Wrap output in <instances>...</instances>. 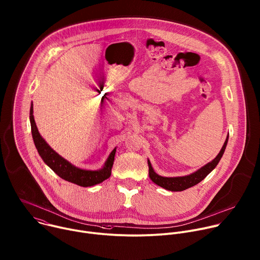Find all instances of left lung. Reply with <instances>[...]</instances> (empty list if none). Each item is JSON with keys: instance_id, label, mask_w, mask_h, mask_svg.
<instances>
[{"instance_id": "left-lung-1", "label": "left lung", "mask_w": 260, "mask_h": 260, "mask_svg": "<svg viewBox=\"0 0 260 260\" xmlns=\"http://www.w3.org/2000/svg\"><path fill=\"white\" fill-rule=\"evenodd\" d=\"M228 140H229V136L226 137V140L221 148V150L219 151L218 155L209 163H207L206 165H204L203 167H201L200 169H198L197 171L193 172V174L189 175V176H185V177H176V178H165V177H161L159 175H157L156 172L154 171L151 162L148 160V166H149V177L152 180L153 183H155L156 185L164 188L165 190L168 191H172V192H181L184 191L186 189H189L197 184H199L202 180H204L210 172L216 167V165L218 164L220 158L222 157L226 144H228Z\"/></svg>"}]
</instances>
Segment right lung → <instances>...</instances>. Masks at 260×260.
Wrapping results in <instances>:
<instances>
[{
  "mask_svg": "<svg viewBox=\"0 0 260 260\" xmlns=\"http://www.w3.org/2000/svg\"><path fill=\"white\" fill-rule=\"evenodd\" d=\"M29 119L31 125V134L34 143L36 148L44 160V162L57 174L61 179L76 184L80 187H92L97 184L102 183L107 180L111 176V169L114 162V156L116 152V148L110 153L107 161L105 162L103 168L99 170H85L78 168L72 165L69 161L61 157L58 153H56L42 138L40 135L38 127L36 125V121L34 118V106H30Z\"/></svg>",
  "mask_w": 260,
  "mask_h": 260,
  "instance_id": "add662e5",
  "label": "right lung"
}]
</instances>
